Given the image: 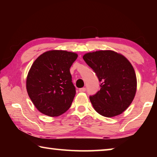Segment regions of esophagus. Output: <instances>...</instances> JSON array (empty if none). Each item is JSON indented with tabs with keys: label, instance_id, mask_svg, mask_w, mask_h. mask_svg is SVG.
I'll use <instances>...</instances> for the list:
<instances>
[{
	"label": "esophagus",
	"instance_id": "esophagus-1",
	"mask_svg": "<svg viewBox=\"0 0 157 157\" xmlns=\"http://www.w3.org/2000/svg\"><path fill=\"white\" fill-rule=\"evenodd\" d=\"M79 91H80V92H84V91H86V88H84V87H83V88L79 89Z\"/></svg>",
	"mask_w": 157,
	"mask_h": 157
}]
</instances>
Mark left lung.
I'll use <instances>...</instances> for the list:
<instances>
[{"instance_id": "1", "label": "left lung", "mask_w": 157, "mask_h": 157, "mask_svg": "<svg viewBox=\"0 0 157 157\" xmlns=\"http://www.w3.org/2000/svg\"><path fill=\"white\" fill-rule=\"evenodd\" d=\"M83 59L101 82L100 91L89 97L94 109L107 118L120 115L136 95L137 80L132 63L124 55L110 50L86 53Z\"/></svg>"}]
</instances>
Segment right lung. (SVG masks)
Returning <instances> with one entry per match:
<instances>
[{
	"label": "right lung",
	"mask_w": 157,
	"mask_h": 157,
	"mask_svg": "<svg viewBox=\"0 0 157 157\" xmlns=\"http://www.w3.org/2000/svg\"><path fill=\"white\" fill-rule=\"evenodd\" d=\"M78 55L62 50L45 52L32 65L26 79L28 94L44 115L58 116L70 108L76 91L70 68Z\"/></svg>",
	"instance_id": "obj_1"
}]
</instances>
